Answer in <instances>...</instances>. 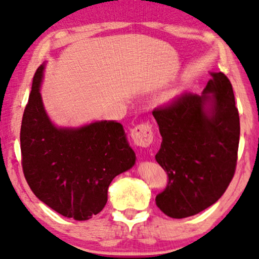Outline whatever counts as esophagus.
Returning a JSON list of instances; mask_svg holds the SVG:
<instances>
[{
    "mask_svg": "<svg viewBox=\"0 0 259 259\" xmlns=\"http://www.w3.org/2000/svg\"><path fill=\"white\" fill-rule=\"evenodd\" d=\"M131 138L137 147H149L154 140V131L151 129V125L148 123H142V124L136 125L131 130Z\"/></svg>",
    "mask_w": 259,
    "mask_h": 259,
    "instance_id": "1",
    "label": "esophagus"
}]
</instances>
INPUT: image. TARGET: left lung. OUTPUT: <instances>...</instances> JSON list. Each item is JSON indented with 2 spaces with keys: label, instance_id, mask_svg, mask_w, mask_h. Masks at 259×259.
<instances>
[{
  "label": "left lung",
  "instance_id": "8db88e82",
  "mask_svg": "<svg viewBox=\"0 0 259 259\" xmlns=\"http://www.w3.org/2000/svg\"><path fill=\"white\" fill-rule=\"evenodd\" d=\"M210 75L201 95L187 93L152 111L162 136L155 158L169 177L156 205L171 218L194 216L216 203L237 164L234 90L223 72Z\"/></svg>",
  "mask_w": 259,
  "mask_h": 259
}]
</instances>
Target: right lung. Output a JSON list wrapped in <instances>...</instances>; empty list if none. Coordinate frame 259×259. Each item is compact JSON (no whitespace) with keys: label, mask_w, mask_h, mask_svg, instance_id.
Listing matches in <instances>:
<instances>
[{"label":"right lung","mask_w":259,"mask_h":259,"mask_svg":"<svg viewBox=\"0 0 259 259\" xmlns=\"http://www.w3.org/2000/svg\"><path fill=\"white\" fill-rule=\"evenodd\" d=\"M45 65L35 72L22 118L23 174L39 201L62 216L87 221L101 212L111 181L134 166L136 155L116 121L79 128L54 124L39 93Z\"/></svg>","instance_id":"obj_1"}]
</instances>
